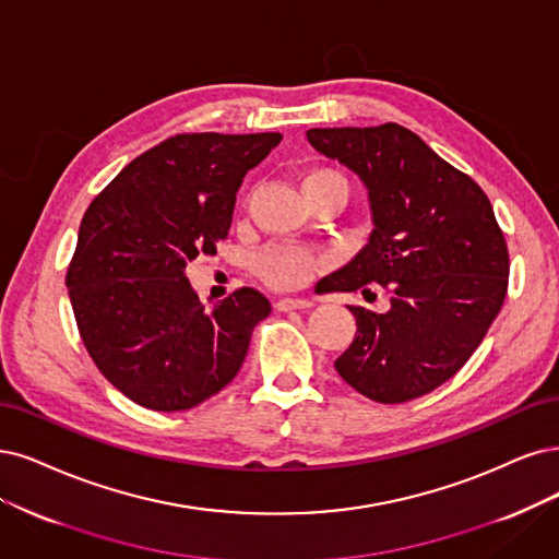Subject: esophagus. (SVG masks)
Listing matches in <instances>:
<instances>
[{
    "label": "esophagus",
    "instance_id": "obj_1",
    "mask_svg": "<svg viewBox=\"0 0 559 559\" xmlns=\"http://www.w3.org/2000/svg\"><path fill=\"white\" fill-rule=\"evenodd\" d=\"M316 306V299L311 297H285L276 301L278 311H297V308H311Z\"/></svg>",
    "mask_w": 559,
    "mask_h": 559
}]
</instances>
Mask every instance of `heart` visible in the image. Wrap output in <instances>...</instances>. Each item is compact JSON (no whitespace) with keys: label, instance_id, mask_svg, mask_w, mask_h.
Segmentation results:
<instances>
[{"label":"heart","instance_id":"b5f03b06","mask_svg":"<svg viewBox=\"0 0 559 559\" xmlns=\"http://www.w3.org/2000/svg\"><path fill=\"white\" fill-rule=\"evenodd\" d=\"M326 177L343 179L334 170L316 168L304 177L301 186L306 189L308 183H313L318 179H326ZM318 266H320V255L316 251H311V248L297 246V243H272V246H266L264 251L255 258L258 276L266 285L276 287V290H293V287L308 283L316 274Z\"/></svg>","mask_w":559,"mask_h":559}]
</instances>
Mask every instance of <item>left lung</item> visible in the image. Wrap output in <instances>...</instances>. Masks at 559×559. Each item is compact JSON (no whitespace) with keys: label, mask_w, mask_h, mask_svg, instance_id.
<instances>
[{"label":"left lung","mask_w":559,"mask_h":559,"mask_svg":"<svg viewBox=\"0 0 559 559\" xmlns=\"http://www.w3.org/2000/svg\"><path fill=\"white\" fill-rule=\"evenodd\" d=\"M313 147L359 175L373 233L326 293L391 295L386 313L349 306L357 336L338 376L370 401L405 403L453 378L498 318L509 251L479 183L399 123L311 129Z\"/></svg>","instance_id":"8db88e82"}]
</instances>
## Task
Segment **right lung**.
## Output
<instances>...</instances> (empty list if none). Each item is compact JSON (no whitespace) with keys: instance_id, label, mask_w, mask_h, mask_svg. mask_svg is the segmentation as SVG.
I'll use <instances>...</instances> for the list:
<instances>
[{"instance_id":"obj_1","label":"right lung","mask_w":559,"mask_h":559,"mask_svg":"<svg viewBox=\"0 0 559 559\" xmlns=\"http://www.w3.org/2000/svg\"><path fill=\"white\" fill-rule=\"evenodd\" d=\"M281 133H181L133 158L80 223L67 272L75 322L103 376L133 403L191 409L230 384L269 299L239 287L204 311L186 266L227 239L246 173Z\"/></svg>"}]
</instances>
